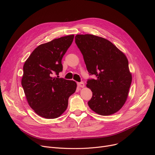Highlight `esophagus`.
I'll return each instance as SVG.
<instances>
[{
    "label": "esophagus",
    "mask_w": 155,
    "mask_h": 155,
    "mask_svg": "<svg viewBox=\"0 0 155 155\" xmlns=\"http://www.w3.org/2000/svg\"><path fill=\"white\" fill-rule=\"evenodd\" d=\"M77 85H78V86L79 87H81V88H84L85 87V84H84V83L83 82H81L78 83Z\"/></svg>",
    "instance_id": "1"
}]
</instances>
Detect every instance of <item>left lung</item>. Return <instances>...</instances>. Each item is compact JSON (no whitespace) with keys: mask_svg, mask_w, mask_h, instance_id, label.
Here are the masks:
<instances>
[{"mask_svg":"<svg viewBox=\"0 0 155 155\" xmlns=\"http://www.w3.org/2000/svg\"><path fill=\"white\" fill-rule=\"evenodd\" d=\"M75 38L88 73L96 77L87 81L92 92L88 106L99 115H112L124 105L131 84L127 57L104 38L87 34Z\"/></svg>","mask_w":155,"mask_h":155,"instance_id":"1","label":"left lung"}]
</instances>
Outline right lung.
<instances>
[{"instance_id":"add662e5","label":"right lung","mask_w":155,"mask_h":155,"mask_svg":"<svg viewBox=\"0 0 155 155\" xmlns=\"http://www.w3.org/2000/svg\"><path fill=\"white\" fill-rule=\"evenodd\" d=\"M73 38L71 35L39 45L24 64L21 84L29 105L41 117H60L76 91L75 81L53 77L62 71L61 60Z\"/></svg>"}]
</instances>
